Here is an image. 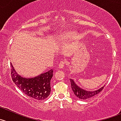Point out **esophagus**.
<instances>
[{
    "mask_svg": "<svg viewBox=\"0 0 121 121\" xmlns=\"http://www.w3.org/2000/svg\"><path fill=\"white\" fill-rule=\"evenodd\" d=\"M65 61H64V60H63V61L60 62L59 63V65H58L59 68V69L63 68L65 66Z\"/></svg>",
    "mask_w": 121,
    "mask_h": 121,
    "instance_id": "1",
    "label": "esophagus"
}]
</instances>
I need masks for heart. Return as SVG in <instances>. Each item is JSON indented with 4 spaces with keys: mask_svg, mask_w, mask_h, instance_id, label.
Masks as SVG:
<instances>
[{
    "mask_svg": "<svg viewBox=\"0 0 121 121\" xmlns=\"http://www.w3.org/2000/svg\"><path fill=\"white\" fill-rule=\"evenodd\" d=\"M74 34V32H69L68 33H66L63 37V39H70L71 37H73Z\"/></svg>",
    "mask_w": 121,
    "mask_h": 121,
    "instance_id": "b5f03b06",
    "label": "heart"
}]
</instances>
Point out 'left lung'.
I'll list each match as a JSON object with an SVG mask.
<instances>
[{
	"mask_svg": "<svg viewBox=\"0 0 121 121\" xmlns=\"http://www.w3.org/2000/svg\"><path fill=\"white\" fill-rule=\"evenodd\" d=\"M70 81H71V88H72V91H73L75 96L78 99L82 100L90 99L93 97V96L97 94L103 89V87L104 86H103L101 88H100L99 89H97L96 90L88 91L79 87L72 79H70Z\"/></svg>",
	"mask_w": 121,
	"mask_h": 121,
	"instance_id": "obj_1",
	"label": "left lung"
}]
</instances>
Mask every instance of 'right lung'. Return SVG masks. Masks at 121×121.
Returning <instances> with one entry per match:
<instances>
[{"label":"right lung","mask_w":121,"mask_h":121,"mask_svg":"<svg viewBox=\"0 0 121 121\" xmlns=\"http://www.w3.org/2000/svg\"><path fill=\"white\" fill-rule=\"evenodd\" d=\"M11 65L12 80L24 94L37 100H44L49 96L51 91L50 80L53 77V69L33 78H25L16 72L12 64Z\"/></svg>","instance_id":"add662e5"}]
</instances>
